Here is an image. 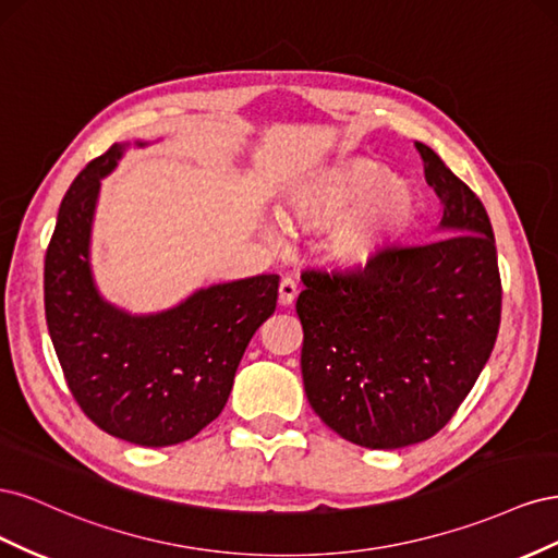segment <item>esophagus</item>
<instances>
[{
	"instance_id": "34e87169",
	"label": "esophagus",
	"mask_w": 558,
	"mask_h": 558,
	"mask_svg": "<svg viewBox=\"0 0 558 558\" xmlns=\"http://www.w3.org/2000/svg\"><path fill=\"white\" fill-rule=\"evenodd\" d=\"M295 295H298L295 281L293 279H281V283H279V305H283V307L293 305Z\"/></svg>"
}]
</instances>
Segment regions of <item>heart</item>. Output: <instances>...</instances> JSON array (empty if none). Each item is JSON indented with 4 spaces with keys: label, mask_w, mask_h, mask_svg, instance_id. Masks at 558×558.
Masks as SVG:
<instances>
[{
    "label": "heart",
    "mask_w": 558,
    "mask_h": 558,
    "mask_svg": "<svg viewBox=\"0 0 558 558\" xmlns=\"http://www.w3.org/2000/svg\"><path fill=\"white\" fill-rule=\"evenodd\" d=\"M418 211V197L410 183L388 177L381 165L356 160L316 179L289 202V218L298 226H328L326 256L347 267L369 258L408 230ZM267 238H279L277 226H265Z\"/></svg>",
    "instance_id": "obj_1"
}]
</instances>
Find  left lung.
<instances>
[{"label":"left lung","instance_id":"left-lung-1","mask_svg":"<svg viewBox=\"0 0 558 558\" xmlns=\"http://www.w3.org/2000/svg\"><path fill=\"white\" fill-rule=\"evenodd\" d=\"M442 202L437 238L386 246L349 272H302V381L344 440L400 449L440 430L475 386L500 326L494 228L480 197L414 144Z\"/></svg>","mask_w":558,"mask_h":558}]
</instances>
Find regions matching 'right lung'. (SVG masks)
<instances>
[{"label": "right lung", "instance_id": "right-lung-1", "mask_svg": "<svg viewBox=\"0 0 558 558\" xmlns=\"http://www.w3.org/2000/svg\"><path fill=\"white\" fill-rule=\"evenodd\" d=\"M128 146L88 162L62 199L44 265L46 324L66 386L95 426L132 445L170 447L223 412L253 332L277 310L279 277L214 283L154 314L107 302L90 238L102 179Z\"/></svg>", "mask_w": 558, "mask_h": 558}]
</instances>
